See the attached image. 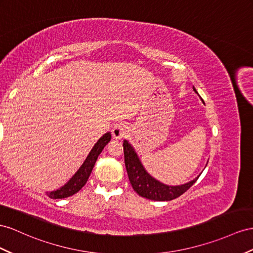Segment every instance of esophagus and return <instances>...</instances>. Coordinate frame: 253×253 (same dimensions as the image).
I'll use <instances>...</instances> for the list:
<instances>
[{
  "label": "esophagus",
  "instance_id": "obj_1",
  "mask_svg": "<svg viewBox=\"0 0 253 253\" xmlns=\"http://www.w3.org/2000/svg\"><path fill=\"white\" fill-rule=\"evenodd\" d=\"M128 132V126L124 123H118L112 127V137L114 139L124 138Z\"/></svg>",
  "mask_w": 253,
  "mask_h": 253
}]
</instances>
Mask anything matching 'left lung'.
I'll return each mask as SVG.
<instances>
[{"label":"left lung","instance_id":"left-lung-1","mask_svg":"<svg viewBox=\"0 0 253 253\" xmlns=\"http://www.w3.org/2000/svg\"><path fill=\"white\" fill-rule=\"evenodd\" d=\"M197 93L196 88H193ZM124 146L125 166L133 190L142 198L154 201H170L182 196L190 187L197 182L198 178H194L191 182L180 186H168L158 182L148 174L135 154L134 150L127 141L123 143Z\"/></svg>","mask_w":253,"mask_h":253}]
</instances>
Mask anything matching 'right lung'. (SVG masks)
Here are the masks:
<instances>
[{
	"label": "right lung",
	"instance_id": "1",
	"mask_svg": "<svg viewBox=\"0 0 253 253\" xmlns=\"http://www.w3.org/2000/svg\"><path fill=\"white\" fill-rule=\"evenodd\" d=\"M110 140H111V134H110V132L103 134L102 137L98 140V142L94 145L92 151L89 152L87 158L85 159V161H84L80 169L78 170L75 175L70 178L69 182L65 186H63L59 190H55L49 193L47 192L48 196L51 199H64V198L73 196V194L79 191L82 187L86 184L90 173H92V170L95 166L97 158H98L99 154L103 150V147L109 143Z\"/></svg>",
	"mask_w": 253,
	"mask_h": 253
}]
</instances>
